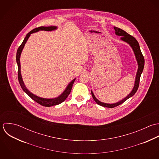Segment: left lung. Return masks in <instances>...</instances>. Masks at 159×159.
<instances>
[{
  "label": "left lung",
  "instance_id": "left-lung-1",
  "mask_svg": "<svg viewBox=\"0 0 159 159\" xmlns=\"http://www.w3.org/2000/svg\"><path fill=\"white\" fill-rule=\"evenodd\" d=\"M115 31V34L117 36H120L121 38L120 39L126 43H128L132 48L134 53L136 57V61L138 62V71L136 73V78H135V82H134V87L131 91V92L124 99H123L122 100L114 103V104H107L104 102H102L101 101H99L94 96L93 92L91 91V94L94 100V101L99 106H102V107H108V108H113L115 107L119 106L121 104H123L124 102H125L127 99H128L129 98L133 96L135 93H136L138 87H139V80H140V77L141 75L143 73V69H144V58L142 54V52L141 51L140 49V47L139 45L138 42L137 41V40L132 36H131L130 34H128L126 31H125L124 30L117 28V27H113Z\"/></svg>",
  "mask_w": 159,
  "mask_h": 159
}]
</instances>
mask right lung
Here are the masks:
<instances>
[{"label": "right lung", "instance_id": "add662e5", "mask_svg": "<svg viewBox=\"0 0 159 159\" xmlns=\"http://www.w3.org/2000/svg\"><path fill=\"white\" fill-rule=\"evenodd\" d=\"M57 29V27L55 26H41L39 28H36L34 30H33L32 31H31L30 32H29L25 38L24 39L23 43H21V44L20 45V46L18 48V50H17V52H16V63L18 65V81H19V83L22 88V89L34 101H36L37 103L39 104L40 105L43 106H45V107H51V106H56V105H58L60 104H61V102H63L68 96V95L70 94L73 84L76 80V78L73 79L66 86V89L64 90V91L58 97L53 98V99H47V98H40L38 97L36 95H34V94L31 93L25 86L24 82L23 81V78L21 76V65H20V56H21V52L24 48V46L26 44V43L27 42L28 38H30V35L34 33H36L39 31H53Z\"/></svg>", "mask_w": 159, "mask_h": 159}]
</instances>
